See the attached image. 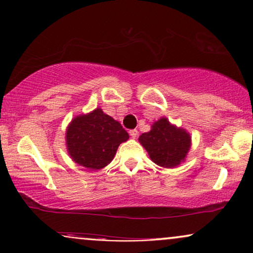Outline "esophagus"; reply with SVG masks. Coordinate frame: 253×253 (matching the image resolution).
I'll return each mask as SVG.
<instances>
[{
  "mask_svg": "<svg viewBox=\"0 0 253 253\" xmlns=\"http://www.w3.org/2000/svg\"><path fill=\"white\" fill-rule=\"evenodd\" d=\"M129 133H130L131 138H133V139H136L137 136H138V130H136V129L130 130V131H129Z\"/></svg>",
  "mask_w": 253,
  "mask_h": 253,
  "instance_id": "1",
  "label": "esophagus"
}]
</instances>
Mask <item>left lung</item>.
Masks as SVG:
<instances>
[{
	"label": "left lung",
	"instance_id": "8db88e82",
	"mask_svg": "<svg viewBox=\"0 0 253 253\" xmlns=\"http://www.w3.org/2000/svg\"><path fill=\"white\" fill-rule=\"evenodd\" d=\"M138 140L151 160L164 168H174L184 162L191 147L188 131L171 124L167 117L155 121L151 130L141 133Z\"/></svg>",
	"mask_w": 253,
	"mask_h": 253
}]
</instances>
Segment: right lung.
<instances>
[{"instance_id": "obj_1", "label": "right lung", "mask_w": 253, "mask_h": 253, "mask_svg": "<svg viewBox=\"0 0 253 253\" xmlns=\"http://www.w3.org/2000/svg\"><path fill=\"white\" fill-rule=\"evenodd\" d=\"M127 139L129 133L121 123L99 107L74 117L65 131V145L70 158L92 170L108 166L120 144Z\"/></svg>"}]
</instances>
